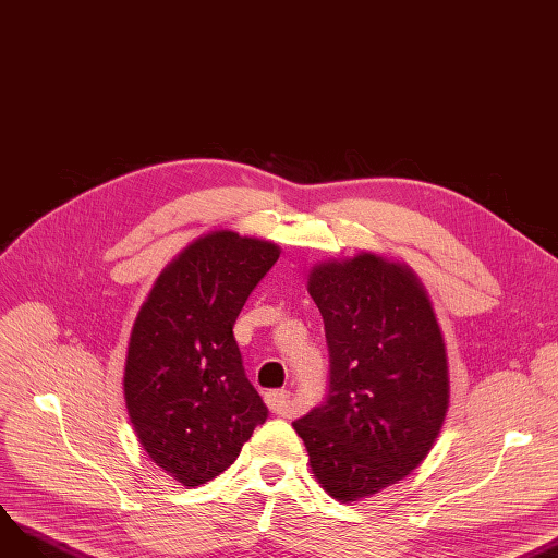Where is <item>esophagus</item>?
I'll list each match as a JSON object with an SVG mask.
<instances>
[{"label":"esophagus","mask_w":558,"mask_h":558,"mask_svg":"<svg viewBox=\"0 0 558 558\" xmlns=\"http://www.w3.org/2000/svg\"><path fill=\"white\" fill-rule=\"evenodd\" d=\"M265 404L277 415H286L290 407V392L288 390H270L265 392Z\"/></svg>","instance_id":"34e87169"}]
</instances>
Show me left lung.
<instances>
[{
	"instance_id": "left-lung-1",
	"label": "left lung",
	"mask_w": 558,
	"mask_h": 558,
	"mask_svg": "<svg viewBox=\"0 0 558 558\" xmlns=\"http://www.w3.org/2000/svg\"><path fill=\"white\" fill-rule=\"evenodd\" d=\"M325 320L329 397L293 427L311 472L350 504L402 482L436 445L449 409V361L434 304L407 263L375 252L308 272Z\"/></svg>"
}]
</instances>
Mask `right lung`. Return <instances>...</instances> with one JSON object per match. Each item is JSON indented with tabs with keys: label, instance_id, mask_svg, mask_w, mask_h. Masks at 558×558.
Listing matches in <instances>:
<instances>
[{
	"label": "right lung",
	"instance_id": "obj_1",
	"mask_svg": "<svg viewBox=\"0 0 558 558\" xmlns=\"http://www.w3.org/2000/svg\"><path fill=\"white\" fill-rule=\"evenodd\" d=\"M279 254L263 238L208 231L156 277L131 327L129 422L147 457L183 486L216 480L268 417L233 323Z\"/></svg>",
	"mask_w": 558,
	"mask_h": 558
}]
</instances>
